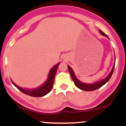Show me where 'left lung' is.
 Wrapping results in <instances>:
<instances>
[{"instance_id": "1", "label": "left lung", "mask_w": 126, "mask_h": 126, "mask_svg": "<svg viewBox=\"0 0 126 126\" xmlns=\"http://www.w3.org/2000/svg\"><path fill=\"white\" fill-rule=\"evenodd\" d=\"M99 32L101 33V35H104V36H106V37H107L108 38H109L107 35L106 34L104 33L102 30H99ZM115 63L114 64L113 66V68L112 69H111L110 73L109 74V76H108L106 78L102 80L99 81V82H97V83H93V84H87V83H83V82L79 80L76 78V76H75L74 73V71L72 69V68H71L70 66H68V69H69V73H70L71 77H72V80H73L74 82L75 85H76L77 88H79V89H80V90H83V91H94V90H97V89L101 88L102 86L104 85V84H105V83H106L107 82L110 80V79L111 78V76H112L114 68H115Z\"/></svg>"}]
</instances>
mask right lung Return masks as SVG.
I'll return each instance as SVG.
<instances>
[{
    "mask_svg": "<svg viewBox=\"0 0 126 126\" xmlns=\"http://www.w3.org/2000/svg\"><path fill=\"white\" fill-rule=\"evenodd\" d=\"M59 64L60 63H58V64H57L56 65L54 66L50 69L49 74V76H48L47 80H46V82L44 84L42 85L41 86L36 88L32 89V90L22 88L19 87V86L16 85L12 80H11V82H12L13 84L17 88L19 91H21V92L25 94L29 95V96H33V97H42V96H45L47 94L49 93L51 91L52 89L53 85H54V78H55L57 69V68H58V66Z\"/></svg>",
    "mask_w": 126,
    "mask_h": 126,
    "instance_id": "right-lung-1",
    "label": "right lung"
}]
</instances>
